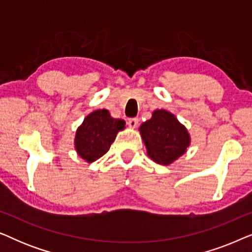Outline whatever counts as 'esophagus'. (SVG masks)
<instances>
[{"label": "esophagus", "instance_id": "esophagus-1", "mask_svg": "<svg viewBox=\"0 0 252 252\" xmlns=\"http://www.w3.org/2000/svg\"><path fill=\"white\" fill-rule=\"evenodd\" d=\"M127 125H128L130 128H135L139 125V119L137 118H130L128 119V122H127Z\"/></svg>", "mask_w": 252, "mask_h": 252}]
</instances>
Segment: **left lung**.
I'll return each instance as SVG.
<instances>
[{
    "label": "left lung",
    "instance_id": "1",
    "mask_svg": "<svg viewBox=\"0 0 252 252\" xmlns=\"http://www.w3.org/2000/svg\"><path fill=\"white\" fill-rule=\"evenodd\" d=\"M147 154L155 163L171 165L190 146V135L173 113L157 109L149 120L139 127Z\"/></svg>",
    "mask_w": 252,
    "mask_h": 252
}]
</instances>
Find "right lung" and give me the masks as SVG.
<instances>
[{
    "label": "right lung",
    "instance_id": "1",
    "mask_svg": "<svg viewBox=\"0 0 252 252\" xmlns=\"http://www.w3.org/2000/svg\"><path fill=\"white\" fill-rule=\"evenodd\" d=\"M125 120L112 118L106 109L89 113L77 128L74 149L87 163L97 160L106 154L117 134L125 129Z\"/></svg>",
    "mask_w": 252,
    "mask_h": 252
}]
</instances>
